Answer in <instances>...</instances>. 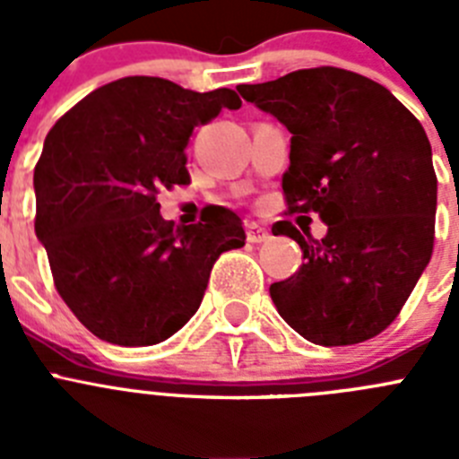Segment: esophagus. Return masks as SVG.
<instances>
[{
    "mask_svg": "<svg viewBox=\"0 0 459 459\" xmlns=\"http://www.w3.org/2000/svg\"><path fill=\"white\" fill-rule=\"evenodd\" d=\"M246 237H248L250 243H264L269 241L271 232L266 227L257 225V222H248V225H246Z\"/></svg>",
    "mask_w": 459,
    "mask_h": 459,
    "instance_id": "34e87169",
    "label": "esophagus"
}]
</instances>
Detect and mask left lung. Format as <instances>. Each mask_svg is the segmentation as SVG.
<instances>
[{
    "instance_id": "8db88e82",
    "label": "left lung",
    "mask_w": 459,
    "mask_h": 459,
    "mask_svg": "<svg viewBox=\"0 0 459 459\" xmlns=\"http://www.w3.org/2000/svg\"><path fill=\"white\" fill-rule=\"evenodd\" d=\"M248 103L291 133L282 174L287 213H317L324 238L291 221L306 264L271 285L296 333L324 347L356 344L391 326L435 248L437 174L420 121L375 80L335 66L238 84Z\"/></svg>"
}]
</instances>
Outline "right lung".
Listing matches in <instances>:
<instances>
[{"label": "right lung", "instance_id": "add662e5", "mask_svg": "<svg viewBox=\"0 0 459 459\" xmlns=\"http://www.w3.org/2000/svg\"><path fill=\"white\" fill-rule=\"evenodd\" d=\"M222 108H241L237 91L131 75L84 96L48 133L34 230L56 291L96 338L168 340L197 312L216 259L246 243L234 211L174 227L158 204L163 188L190 184V135Z\"/></svg>", "mask_w": 459, "mask_h": 459}]
</instances>
